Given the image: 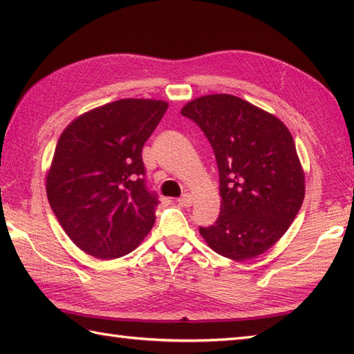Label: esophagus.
I'll return each instance as SVG.
<instances>
[{
    "label": "esophagus",
    "mask_w": 354,
    "mask_h": 354,
    "mask_svg": "<svg viewBox=\"0 0 354 354\" xmlns=\"http://www.w3.org/2000/svg\"><path fill=\"white\" fill-rule=\"evenodd\" d=\"M178 204L181 205V207H184V208H189L193 204V196H192L190 193H185V194H183L181 198L178 199Z\"/></svg>",
    "instance_id": "1"
}]
</instances>
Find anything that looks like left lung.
<instances>
[{
	"mask_svg": "<svg viewBox=\"0 0 354 354\" xmlns=\"http://www.w3.org/2000/svg\"><path fill=\"white\" fill-rule=\"evenodd\" d=\"M181 114L205 133L219 169L221 213L199 228L223 257L243 261L275 245L304 201L306 178L292 133L280 118L240 97L207 94Z\"/></svg>",
	"mask_w": 354,
	"mask_h": 354,
	"instance_id": "1",
	"label": "left lung"
}]
</instances>
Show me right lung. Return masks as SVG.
I'll return each instance as SVG.
<instances>
[{"label": "right lung", "mask_w": 354, "mask_h": 354, "mask_svg": "<svg viewBox=\"0 0 354 354\" xmlns=\"http://www.w3.org/2000/svg\"><path fill=\"white\" fill-rule=\"evenodd\" d=\"M169 108L156 99H122L74 118L47 170L53 213L74 245L102 260L132 252L155 223L141 150Z\"/></svg>", "instance_id": "1"}]
</instances>
